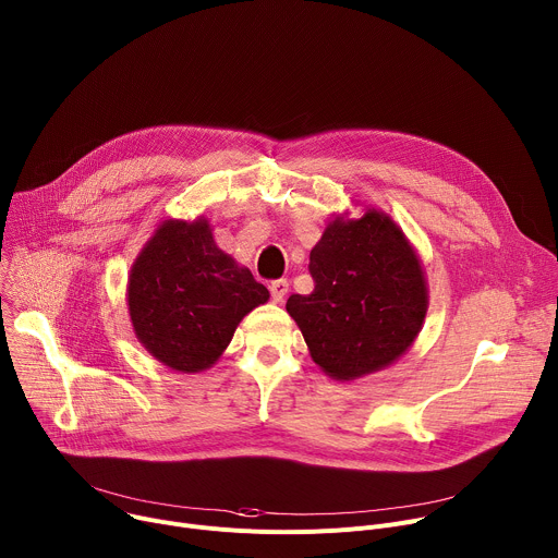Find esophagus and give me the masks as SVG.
Instances as JSON below:
<instances>
[{"mask_svg": "<svg viewBox=\"0 0 558 558\" xmlns=\"http://www.w3.org/2000/svg\"><path fill=\"white\" fill-rule=\"evenodd\" d=\"M288 290H290V283H288L286 279H277V281H272V283H270V294H272V301H275V303H281V301L286 299Z\"/></svg>", "mask_w": 558, "mask_h": 558, "instance_id": "34e87169", "label": "esophagus"}]
</instances>
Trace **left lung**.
<instances>
[{
	"label": "left lung",
	"mask_w": 558,
	"mask_h": 558,
	"mask_svg": "<svg viewBox=\"0 0 558 558\" xmlns=\"http://www.w3.org/2000/svg\"><path fill=\"white\" fill-rule=\"evenodd\" d=\"M311 275L313 294H292L286 311L328 377L361 379L412 348L427 315V279L390 215H335L311 251Z\"/></svg>",
	"instance_id": "1"
}]
</instances>
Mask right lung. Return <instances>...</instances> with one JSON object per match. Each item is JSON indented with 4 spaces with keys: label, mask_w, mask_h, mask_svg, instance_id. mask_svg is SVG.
Listing matches in <instances>:
<instances>
[{
    "label": "right lung",
    "mask_w": 558,
    "mask_h": 558,
    "mask_svg": "<svg viewBox=\"0 0 558 558\" xmlns=\"http://www.w3.org/2000/svg\"><path fill=\"white\" fill-rule=\"evenodd\" d=\"M126 299L137 341L170 369L197 375L219 361L241 319L270 292L197 217L157 226L131 266Z\"/></svg>",
    "instance_id": "obj_1"
}]
</instances>
